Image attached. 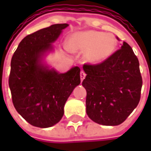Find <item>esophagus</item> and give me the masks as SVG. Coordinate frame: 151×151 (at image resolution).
<instances>
[{
	"instance_id": "34e87169",
	"label": "esophagus",
	"mask_w": 151,
	"mask_h": 151,
	"mask_svg": "<svg viewBox=\"0 0 151 151\" xmlns=\"http://www.w3.org/2000/svg\"><path fill=\"white\" fill-rule=\"evenodd\" d=\"M86 74L85 72L84 71H81V73H80V77H81V81H83V79L85 78L86 77Z\"/></svg>"
}]
</instances>
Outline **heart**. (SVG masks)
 I'll list each match as a JSON object with an SVG mask.
<instances>
[{"label": "heart", "instance_id": "obj_1", "mask_svg": "<svg viewBox=\"0 0 151 151\" xmlns=\"http://www.w3.org/2000/svg\"><path fill=\"white\" fill-rule=\"evenodd\" d=\"M116 40L113 35L97 31L77 32L69 38L68 47L73 52H85L89 63L98 64L112 55L116 47Z\"/></svg>", "mask_w": 151, "mask_h": 151}]
</instances>
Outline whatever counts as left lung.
Instances as JSON below:
<instances>
[{
  "mask_svg": "<svg viewBox=\"0 0 151 151\" xmlns=\"http://www.w3.org/2000/svg\"><path fill=\"white\" fill-rule=\"evenodd\" d=\"M83 70L88 116L103 125L123 123L138 104L142 86L139 61L131 47L124 42L108 59L85 64Z\"/></svg>",
  "mask_w": 151,
  "mask_h": 151,
  "instance_id": "left-lung-1",
  "label": "left lung"
}]
</instances>
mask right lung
<instances>
[{"instance_id":"add662e5","label":"right lung","mask_w":151,"mask_h":151,"mask_svg":"<svg viewBox=\"0 0 151 151\" xmlns=\"http://www.w3.org/2000/svg\"><path fill=\"white\" fill-rule=\"evenodd\" d=\"M68 26L54 24L28 35L12 57L9 78L12 101L18 113L33 126L48 128L58 123L65 102L81 82L78 66L59 73L42 63L44 54L52 50V43Z\"/></svg>"}]
</instances>
